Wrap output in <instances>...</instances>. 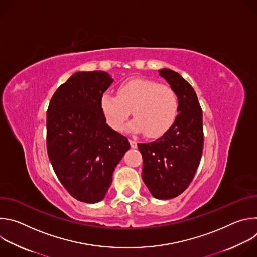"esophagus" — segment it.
Wrapping results in <instances>:
<instances>
[{
  "label": "esophagus",
  "mask_w": 257,
  "mask_h": 257,
  "mask_svg": "<svg viewBox=\"0 0 257 257\" xmlns=\"http://www.w3.org/2000/svg\"><path fill=\"white\" fill-rule=\"evenodd\" d=\"M129 142H130V145H131L132 149H136L137 148V141L136 140L129 139Z\"/></svg>",
  "instance_id": "34e87169"
}]
</instances>
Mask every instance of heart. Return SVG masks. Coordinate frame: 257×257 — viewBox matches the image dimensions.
<instances>
[{"mask_svg":"<svg viewBox=\"0 0 257 257\" xmlns=\"http://www.w3.org/2000/svg\"><path fill=\"white\" fill-rule=\"evenodd\" d=\"M99 106L112 129L122 130L132 111L135 120L130 124V129L143 132L149 138H157L175 123L179 102L176 92L170 86L151 79L136 78L120 84L117 96L103 93Z\"/></svg>","mask_w":257,"mask_h":257,"instance_id":"1","label":"heart"}]
</instances>
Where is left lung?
Returning a JSON list of instances; mask_svg holds the SVG:
<instances>
[{
    "mask_svg": "<svg viewBox=\"0 0 257 257\" xmlns=\"http://www.w3.org/2000/svg\"><path fill=\"white\" fill-rule=\"evenodd\" d=\"M176 92L179 108L173 126L156 141L138 143L142 180L158 199L184 192L196 173L203 150L202 109L193 87L179 73L159 70Z\"/></svg>",
    "mask_w": 257,
    "mask_h": 257,
    "instance_id": "left-lung-1",
    "label": "left lung"
}]
</instances>
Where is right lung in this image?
I'll use <instances>...</instances> for the list:
<instances>
[{
	"label": "right lung",
	"mask_w": 257,
	"mask_h": 257,
	"mask_svg": "<svg viewBox=\"0 0 257 257\" xmlns=\"http://www.w3.org/2000/svg\"><path fill=\"white\" fill-rule=\"evenodd\" d=\"M106 72H77L59 86L47 111V151L64 188L75 199L100 201L130 144L109 128L99 99L112 84Z\"/></svg>",
	"instance_id": "1"
}]
</instances>
